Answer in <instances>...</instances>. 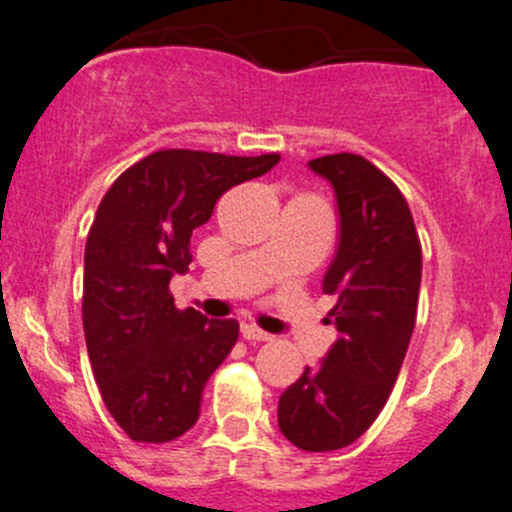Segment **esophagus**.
<instances>
[{
  "mask_svg": "<svg viewBox=\"0 0 512 512\" xmlns=\"http://www.w3.org/2000/svg\"><path fill=\"white\" fill-rule=\"evenodd\" d=\"M242 339H247V342H270V334L262 332L260 327H255V324H245L242 327Z\"/></svg>",
  "mask_w": 512,
  "mask_h": 512,
  "instance_id": "34e87169",
  "label": "esophagus"
}]
</instances>
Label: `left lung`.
<instances>
[{
	"label": "left lung",
	"mask_w": 512,
	"mask_h": 512,
	"mask_svg": "<svg viewBox=\"0 0 512 512\" xmlns=\"http://www.w3.org/2000/svg\"><path fill=\"white\" fill-rule=\"evenodd\" d=\"M337 193L339 250L324 294L339 339L280 396L277 423L309 453L354 443L389 401L416 324L421 240L394 180L356 153L309 160Z\"/></svg>",
	"instance_id": "obj_1"
}]
</instances>
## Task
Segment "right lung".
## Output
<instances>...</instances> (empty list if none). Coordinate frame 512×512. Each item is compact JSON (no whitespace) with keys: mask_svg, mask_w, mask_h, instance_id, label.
I'll return each instance as SVG.
<instances>
[{"mask_svg":"<svg viewBox=\"0 0 512 512\" xmlns=\"http://www.w3.org/2000/svg\"><path fill=\"white\" fill-rule=\"evenodd\" d=\"M280 153L168 148L123 170L96 210L84 255V337L108 414L131 441L170 443L195 426L205 381L235 347V319L178 309L170 277L193 262L190 235L225 190Z\"/></svg>","mask_w":512,"mask_h":512,"instance_id":"1","label":"right lung"}]
</instances>
